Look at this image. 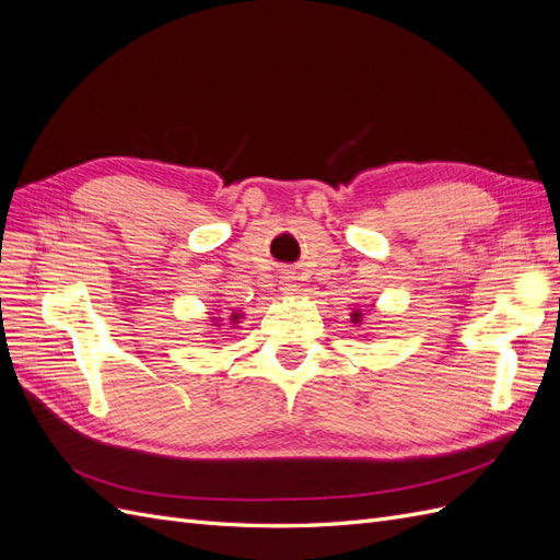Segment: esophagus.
<instances>
[{"instance_id":"34e87169","label":"esophagus","mask_w":560,"mask_h":560,"mask_svg":"<svg viewBox=\"0 0 560 560\" xmlns=\"http://www.w3.org/2000/svg\"><path fill=\"white\" fill-rule=\"evenodd\" d=\"M294 287H296V284H292V280H287V282L282 284V292H284V294H294V292H296Z\"/></svg>"}]
</instances>
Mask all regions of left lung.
Masks as SVG:
<instances>
[{
  "mask_svg": "<svg viewBox=\"0 0 560 560\" xmlns=\"http://www.w3.org/2000/svg\"><path fill=\"white\" fill-rule=\"evenodd\" d=\"M352 319H354V322H360V313H352Z\"/></svg>",
  "mask_w": 560,
  "mask_h": 560,
  "instance_id": "left-lung-1",
  "label": "left lung"
}]
</instances>
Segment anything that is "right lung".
Here are the masks:
<instances>
[{"mask_svg":"<svg viewBox=\"0 0 560 560\" xmlns=\"http://www.w3.org/2000/svg\"><path fill=\"white\" fill-rule=\"evenodd\" d=\"M235 319H238V317H235Z\"/></svg>","mask_w":560,"mask_h":560,"instance_id":"right-lung-1","label":"right lung"}]
</instances>
